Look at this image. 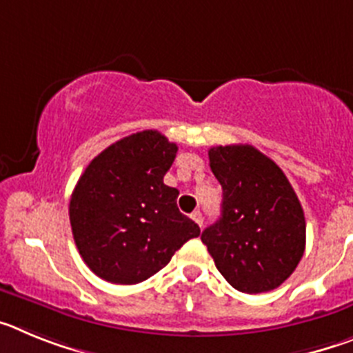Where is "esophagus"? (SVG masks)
<instances>
[{
    "label": "esophagus",
    "mask_w": 353,
    "mask_h": 353,
    "mask_svg": "<svg viewBox=\"0 0 353 353\" xmlns=\"http://www.w3.org/2000/svg\"><path fill=\"white\" fill-rule=\"evenodd\" d=\"M191 217H192V221H194L196 224H199V226H203V214H201V212L194 210L191 214Z\"/></svg>",
    "instance_id": "34e87169"
}]
</instances>
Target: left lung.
Instances as JSON below:
<instances>
[{"mask_svg": "<svg viewBox=\"0 0 353 353\" xmlns=\"http://www.w3.org/2000/svg\"><path fill=\"white\" fill-rule=\"evenodd\" d=\"M210 170L223 187L217 223L201 233L215 267L244 293L277 288L305 249V219L281 168L251 145L214 146Z\"/></svg>", "mask_w": 353, "mask_h": 353, "instance_id": "obj_1", "label": "left lung"}]
</instances>
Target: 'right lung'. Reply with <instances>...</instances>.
<instances>
[{"label": "right lung", "mask_w": 353, "mask_h": 353, "mask_svg": "<svg viewBox=\"0 0 353 353\" xmlns=\"http://www.w3.org/2000/svg\"><path fill=\"white\" fill-rule=\"evenodd\" d=\"M176 150L157 130H143L108 146L81 174L68 205L72 235L104 281H145L199 235L176 207L179 191L164 183Z\"/></svg>", "instance_id": "add662e5"}]
</instances>
